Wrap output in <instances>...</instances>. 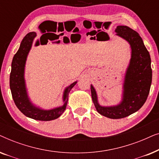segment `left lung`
Listing matches in <instances>:
<instances>
[{
  "instance_id": "left-lung-1",
  "label": "left lung",
  "mask_w": 159,
  "mask_h": 159,
  "mask_svg": "<svg viewBox=\"0 0 159 159\" xmlns=\"http://www.w3.org/2000/svg\"><path fill=\"white\" fill-rule=\"evenodd\" d=\"M115 32L129 43L132 53L126 71L122 100L116 106H102L91 84V95L97 111L110 119H121L138 111L146 101L152 82L151 56L138 32L127 26H117Z\"/></svg>"
}]
</instances>
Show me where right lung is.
I'll use <instances>...</instances> for the list:
<instances>
[{
  "label": "right lung",
  "mask_w": 159,
  "mask_h": 159,
  "mask_svg": "<svg viewBox=\"0 0 159 159\" xmlns=\"http://www.w3.org/2000/svg\"><path fill=\"white\" fill-rule=\"evenodd\" d=\"M37 34L35 32L28 33L21 41L18 51L13 58L10 74V89L12 98L19 111L29 118L39 121H51L59 117L66 109L69 93L77 82H73L65 89L63 95L64 105L51 110H44L34 106L28 97L25 80V67L28 53ZM69 43V40H64ZM56 43H60L58 40Z\"/></svg>",
  "instance_id": "right-lung-1"
}]
</instances>
